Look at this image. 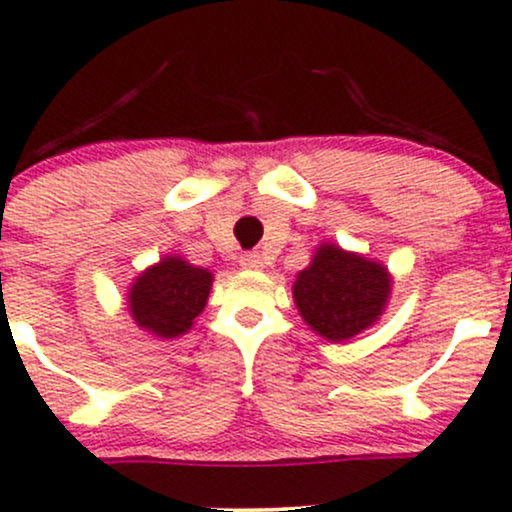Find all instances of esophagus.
I'll list each match as a JSON object with an SVG mask.
<instances>
[{
  "mask_svg": "<svg viewBox=\"0 0 512 512\" xmlns=\"http://www.w3.org/2000/svg\"><path fill=\"white\" fill-rule=\"evenodd\" d=\"M240 265L242 270H250V272H257L265 267V260H262L260 252H245V255L240 257Z\"/></svg>",
  "mask_w": 512,
  "mask_h": 512,
  "instance_id": "esophagus-1",
  "label": "esophagus"
}]
</instances>
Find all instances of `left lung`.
Here are the masks:
<instances>
[{
	"instance_id": "left-lung-1",
	"label": "left lung",
	"mask_w": 512,
	"mask_h": 512,
	"mask_svg": "<svg viewBox=\"0 0 512 512\" xmlns=\"http://www.w3.org/2000/svg\"><path fill=\"white\" fill-rule=\"evenodd\" d=\"M292 294L304 324L341 343L378 324L392 294V274L383 262L321 242L294 279Z\"/></svg>"
}]
</instances>
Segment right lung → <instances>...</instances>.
<instances>
[{
	"mask_svg": "<svg viewBox=\"0 0 512 512\" xmlns=\"http://www.w3.org/2000/svg\"><path fill=\"white\" fill-rule=\"evenodd\" d=\"M211 287V270L191 265L181 255H164L132 279L127 311L142 331L171 341L191 331L206 309Z\"/></svg>",
	"mask_w": 512,
	"mask_h": 512,
	"instance_id": "right-lung-1",
	"label": "right lung"
}]
</instances>
